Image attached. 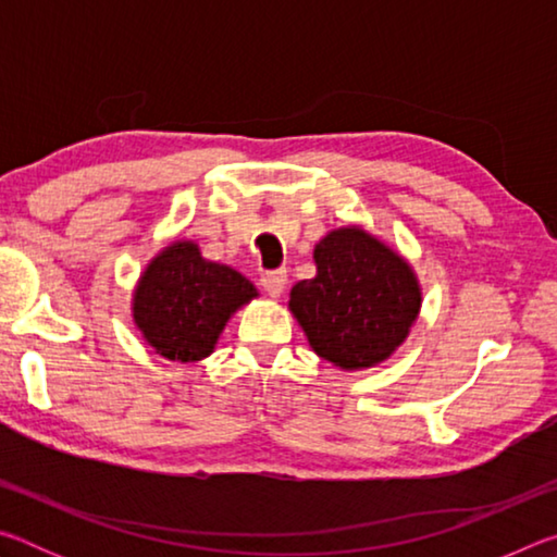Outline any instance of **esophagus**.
Listing matches in <instances>:
<instances>
[{"label":"esophagus","mask_w":557,"mask_h":557,"mask_svg":"<svg viewBox=\"0 0 557 557\" xmlns=\"http://www.w3.org/2000/svg\"><path fill=\"white\" fill-rule=\"evenodd\" d=\"M260 285H262V289L268 292V297L277 299L287 287V272L285 270H270L260 277Z\"/></svg>","instance_id":"esophagus-1"}]
</instances>
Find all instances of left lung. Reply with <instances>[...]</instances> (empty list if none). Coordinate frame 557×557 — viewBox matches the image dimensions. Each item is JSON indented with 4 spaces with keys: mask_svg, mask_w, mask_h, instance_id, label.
<instances>
[{
    "mask_svg": "<svg viewBox=\"0 0 557 557\" xmlns=\"http://www.w3.org/2000/svg\"><path fill=\"white\" fill-rule=\"evenodd\" d=\"M317 275L289 292V312L312 351L344 371L373 369L398 351L418 322L420 280L408 260L361 225L314 245Z\"/></svg>",
    "mask_w": 557,
    "mask_h": 557,
    "instance_id": "obj_1",
    "label": "left lung"
}]
</instances>
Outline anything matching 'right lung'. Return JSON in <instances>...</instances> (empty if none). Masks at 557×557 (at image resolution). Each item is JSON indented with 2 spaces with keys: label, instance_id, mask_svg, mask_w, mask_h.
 <instances>
[{
  "label": "right lung",
  "instance_id": "add662e5",
  "mask_svg": "<svg viewBox=\"0 0 557 557\" xmlns=\"http://www.w3.org/2000/svg\"><path fill=\"white\" fill-rule=\"evenodd\" d=\"M258 297L238 270L206 260L199 243L174 240L147 262L132 292V322L154 354L196 363L211 356L228 319Z\"/></svg>",
  "mask_w": 557,
  "mask_h": 557
}]
</instances>
